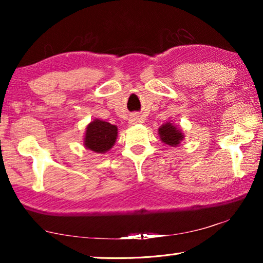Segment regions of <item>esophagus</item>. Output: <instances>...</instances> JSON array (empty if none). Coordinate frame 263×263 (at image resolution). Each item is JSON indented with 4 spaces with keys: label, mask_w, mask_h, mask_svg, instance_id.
<instances>
[{
    "label": "esophagus",
    "mask_w": 263,
    "mask_h": 263,
    "mask_svg": "<svg viewBox=\"0 0 263 263\" xmlns=\"http://www.w3.org/2000/svg\"><path fill=\"white\" fill-rule=\"evenodd\" d=\"M140 120H139V116H136V115H133V116L129 118V123L130 124H134V123H138Z\"/></svg>",
    "instance_id": "34e87169"
}]
</instances>
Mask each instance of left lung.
I'll list each match as a JSON object with an SVG mask.
<instances>
[{"label":"left lung","mask_w":263,"mask_h":263,"mask_svg":"<svg viewBox=\"0 0 263 263\" xmlns=\"http://www.w3.org/2000/svg\"><path fill=\"white\" fill-rule=\"evenodd\" d=\"M158 134H159L161 141L172 147L178 146L182 140L184 139L183 133L176 125L172 124L171 122H166V123L161 125L158 129Z\"/></svg>","instance_id":"left-lung-1"}]
</instances>
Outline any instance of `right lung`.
I'll list each match as a JSON object with an SVG mask.
<instances>
[{
    "label": "right lung",
    "mask_w": 263,
    "mask_h": 263,
    "mask_svg": "<svg viewBox=\"0 0 263 263\" xmlns=\"http://www.w3.org/2000/svg\"><path fill=\"white\" fill-rule=\"evenodd\" d=\"M117 130L116 125L96 118L86 128L84 145L96 153H106L116 142Z\"/></svg>",
    "instance_id": "obj_1"
}]
</instances>
